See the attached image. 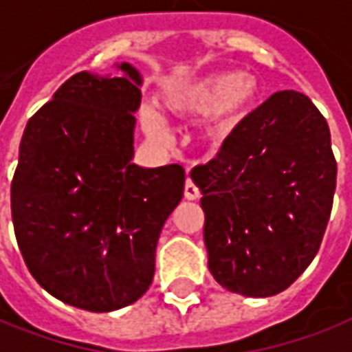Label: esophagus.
<instances>
[{
	"label": "esophagus",
	"instance_id": "obj_1",
	"mask_svg": "<svg viewBox=\"0 0 352 352\" xmlns=\"http://www.w3.org/2000/svg\"><path fill=\"white\" fill-rule=\"evenodd\" d=\"M184 198H186V200H198V198H200V190H198V186L192 183L190 177H188L186 183H184Z\"/></svg>",
	"mask_w": 352,
	"mask_h": 352
}]
</instances>
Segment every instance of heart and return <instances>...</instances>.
Masks as SVG:
<instances>
[{
  "instance_id": "obj_1",
  "label": "heart",
  "mask_w": 352,
  "mask_h": 352,
  "mask_svg": "<svg viewBox=\"0 0 352 352\" xmlns=\"http://www.w3.org/2000/svg\"><path fill=\"white\" fill-rule=\"evenodd\" d=\"M261 97V83L250 72H219L198 82L175 87L166 95V107L177 116L211 114L204 141L219 148L228 135L242 124ZM144 133L154 141H166L169 129L154 110L142 114Z\"/></svg>"
}]
</instances>
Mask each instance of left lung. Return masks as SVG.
Listing matches in <instances>:
<instances>
[{
  "label": "left lung",
  "mask_w": 352,
  "mask_h": 352,
  "mask_svg": "<svg viewBox=\"0 0 352 352\" xmlns=\"http://www.w3.org/2000/svg\"><path fill=\"white\" fill-rule=\"evenodd\" d=\"M190 177L221 286L270 297L303 274L330 221L338 177L328 122L307 95H270Z\"/></svg>",
  "instance_id": "1"
}]
</instances>
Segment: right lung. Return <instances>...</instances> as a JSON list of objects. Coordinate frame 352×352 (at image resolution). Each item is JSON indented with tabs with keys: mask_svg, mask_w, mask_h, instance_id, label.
Listing matches in <instances>:
<instances>
[{
	"mask_svg": "<svg viewBox=\"0 0 352 352\" xmlns=\"http://www.w3.org/2000/svg\"><path fill=\"white\" fill-rule=\"evenodd\" d=\"M80 72L28 120L11 183L14 236L39 286L63 303L110 313L154 276L160 232L179 206V164H133L139 70Z\"/></svg>",
	"mask_w": 352,
	"mask_h": 352,
	"instance_id": "obj_1",
	"label": "right lung"
}]
</instances>
